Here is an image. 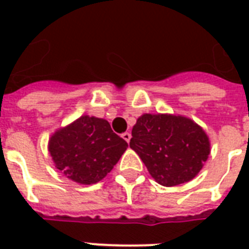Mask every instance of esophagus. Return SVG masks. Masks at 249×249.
Segmentation results:
<instances>
[{
	"label": "esophagus",
	"instance_id": "1",
	"mask_svg": "<svg viewBox=\"0 0 249 249\" xmlns=\"http://www.w3.org/2000/svg\"><path fill=\"white\" fill-rule=\"evenodd\" d=\"M121 137L124 138V141H126V142H128V143H129V142H130V138H132V134H130V133H129V132H125L124 134H123V136H121Z\"/></svg>",
	"mask_w": 249,
	"mask_h": 249
}]
</instances>
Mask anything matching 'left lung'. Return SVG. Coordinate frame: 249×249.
Segmentation results:
<instances>
[{"mask_svg":"<svg viewBox=\"0 0 249 249\" xmlns=\"http://www.w3.org/2000/svg\"><path fill=\"white\" fill-rule=\"evenodd\" d=\"M129 144L151 177L163 186L191 181L211 154V142L200 125L170 113H143L138 117Z\"/></svg>","mask_w":249,"mask_h":249,"instance_id":"left-lung-1","label":"left lung"}]
</instances>
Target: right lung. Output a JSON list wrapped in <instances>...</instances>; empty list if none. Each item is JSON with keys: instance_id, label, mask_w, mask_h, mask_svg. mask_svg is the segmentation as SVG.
Listing matches in <instances>:
<instances>
[{"instance_id": "1", "label": "right lung", "mask_w": 249, "mask_h": 249, "mask_svg": "<svg viewBox=\"0 0 249 249\" xmlns=\"http://www.w3.org/2000/svg\"><path fill=\"white\" fill-rule=\"evenodd\" d=\"M128 147L105 119L83 115L49 138V152L60 173L80 185L107 176Z\"/></svg>"}]
</instances>
